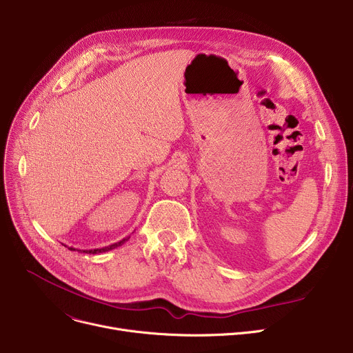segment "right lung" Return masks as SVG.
<instances>
[{"instance_id":"obj_1","label":"right lung","mask_w":353,"mask_h":353,"mask_svg":"<svg viewBox=\"0 0 353 353\" xmlns=\"http://www.w3.org/2000/svg\"><path fill=\"white\" fill-rule=\"evenodd\" d=\"M130 239V236L129 237H126V239H122L121 241H117V243H113V244H110V245H108V247H102V248H93V250H78V248H74V247H69V250H78V251H81V252H86V254H101V252H106V251H110V250H114V248H117V247H121V245H123L128 240Z\"/></svg>"}]
</instances>
